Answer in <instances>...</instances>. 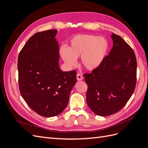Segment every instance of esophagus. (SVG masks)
Here are the masks:
<instances>
[{"label":"esophagus","instance_id":"obj_1","mask_svg":"<svg viewBox=\"0 0 148 148\" xmlns=\"http://www.w3.org/2000/svg\"><path fill=\"white\" fill-rule=\"evenodd\" d=\"M77 80L78 81H82V80L83 79V76L80 74V73H78L77 75Z\"/></svg>","mask_w":148,"mask_h":148}]
</instances>
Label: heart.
<instances>
[{
    "label": "heart",
    "instance_id": "heart-1",
    "mask_svg": "<svg viewBox=\"0 0 148 148\" xmlns=\"http://www.w3.org/2000/svg\"><path fill=\"white\" fill-rule=\"evenodd\" d=\"M109 49V43L104 37L93 34H80L70 39L68 48L62 46L60 54L70 68L77 64L80 57V64L89 71L95 70L102 64Z\"/></svg>",
    "mask_w": 148,
    "mask_h": 148
}]
</instances>
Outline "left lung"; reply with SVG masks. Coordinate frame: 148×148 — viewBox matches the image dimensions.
Wrapping results in <instances>:
<instances>
[{"mask_svg":"<svg viewBox=\"0 0 148 148\" xmlns=\"http://www.w3.org/2000/svg\"><path fill=\"white\" fill-rule=\"evenodd\" d=\"M113 47L99 68L84 73L86 102L95 114L108 116L127 104L135 91L137 62L133 49L119 36L112 33Z\"/></svg>","mask_w":148,"mask_h":148,"instance_id":"8db88e82","label":"left lung"}]
</instances>
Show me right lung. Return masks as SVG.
Returning a JSON list of instances; mask_svg holds the SVG:
<instances>
[{
    "label": "right lung",
    "instance_id": "add662e5",
    "mask_svg": "<svg viewBox=\"0 0 148 148\" xmlns=\"http://www.w3.org/2000/svg\"><path fill=\"white\" fill-rule=\"evenodd\" d=\"M57 29L33 35L18 57L19 89L30 108L45 117L60 114L68 104L77 71L59 67Z\"/></svg>",
    "mask_w": 148,
    "mask_h": 148
}]
</instances>
